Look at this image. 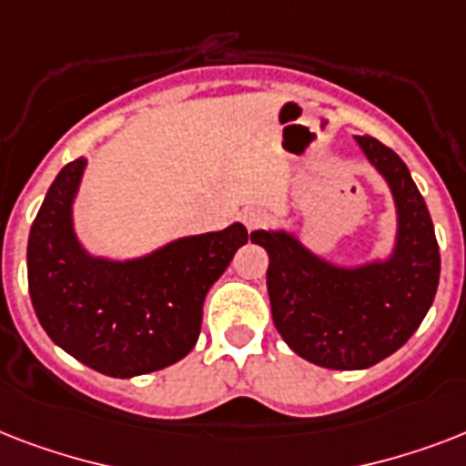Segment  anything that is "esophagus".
<instances>
[{
  "instance_id": "1",
  "label": "esophagus",
  "mask_w": 466,
  "mask_h": 466,
  "mask_svg": "<svg viewBox=\"0 0 466 466\" xmlns=\"http://www.w3.org/2000/svg\"><path fill=\"white\" fill-rule=\"evenodd\" d=\"M266 219H268V215H266L261 208H247V210H244V215H241V222H244V227H247L248 232H251V229H256V227L266 225Z\"/></svg>"
}]
</instances>
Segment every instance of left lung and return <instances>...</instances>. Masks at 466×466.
I'll use <instances>...</instances> for the list:
<instances>
[{
  "label": "left lung",
  "instance_id": "left-lung-1",
  "mask_svg": "<svg viewBox=\"0 0 466 466\" xmlns=\"http://www.w3.org/2000/svg\"><path fill=\"white\" fill-rule=\"evenodd\" d=\"M368 164L394 200L391 248L360 263H336L295 229L268 227L251 241L268 254L270 311L278 333L305 360L329 370H365L404 346L428 314L441 280V251L411 171L382 142L358 135Z\"/></svg>",
  "mask_w": 466,
  "mask_h": 466
}]
</instances>
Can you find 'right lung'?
I'll list each match as a JSON object with an SVG mask.
<instances>
[{"mask_svg": "<svg viewBox=\"0 0 466 466\" xmlns=\"http://www.w3.org/2000/svg\"><path fill=\"white\" fill-rule=\"evenodd\" d=\"M86 159L55 176L28 234V292L65 353L108 377L147 375L193 350L205 295L248 241L247 227L178 237L142 256L91 254L75 229Z\"/></svg>", "mask_w": 466, "mask_h": 466, "instance_id": "right-lung-1", "label": "right lung"}]
</instances>
